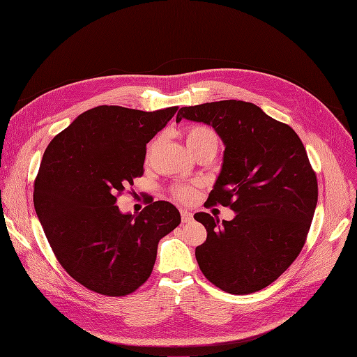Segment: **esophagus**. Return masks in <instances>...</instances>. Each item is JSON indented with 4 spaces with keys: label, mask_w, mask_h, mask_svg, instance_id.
<instances>
[{
    "label": "esophagus",
    "mask_w": 357,
    "mask_h": 357,
    "mask_svg": "<svg viewBox=\"0 0 357 357\" xmlns=\"http://www.w3.org/2000/svg\"><path fill=\"white\" fill-rule=\"evenodd\" d=\"M181 217H182V222H191L194 220L192 213L186 211V210H181Z\"/></svg>",
    "instance_id": "obj_1"
}]
</instances>
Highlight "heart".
<instances>
[{
    "instance_id": "obj_1",
    "label": "heart",
    "mask_w": 357,
    "mask_h": 357,
    "mask_svg": "<svg viewBox=\"0 0 357 357\" xmlns=\"http://www.w3.org/2000/svg\"><path fill=\"white\" fill-rule=\"evenodd\" d=\"M185 142H186V144H188L191 152L195 155L205 146L217 144V137L214 135V131L208 127L191 126L185 131ZM172 195L183 204H190L197 198V186L190 185V183L176 185L172 190Z\"/></svg>"
}]
</instances>
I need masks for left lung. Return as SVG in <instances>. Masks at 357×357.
Listing matches in <instances>:
<instances>
[{"label": "left lung", "instance_id": "8db88e82", "mask_svg": "<svg viewBox=\"0 0 357 357\" xmlns=\"http://www.w3.org/2000/svg\"><path fill=\"white\" fill-rule=\"evenodd\" d=\"M182 119L213 126L226 150L210 192L213 205L236 211L218 222L208 213L207 240L195 249L201 272L224 292L246 295L271 285L301 253L318 199L317 175L295 131L257 105L226 100L182 107Z\"/></svg>", "mask_w": 357, "mask_h": 357}]
</instances>
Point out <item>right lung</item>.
<instances>
[{
    "label": "right lung",
    "mask_w": 357,
    "mask_h": 357,
    "mask_svg": "<svg viewBox=\"0 0 357 357\" xmlns=\"http://www.w3.org/2000/svg\"><path fill=\"white\" fill-rule=\"evenodd\" d=\"M176 111L100 105L82 112L45 150L34 210L56 259L89 291L135 292L153 271L159 240L179 226L171 202L152 201L137 215L121 214L116 205L144 172L146 144Z\"/></svg>",
    "instance_id": "right-lung-1"
}]
</instances>
